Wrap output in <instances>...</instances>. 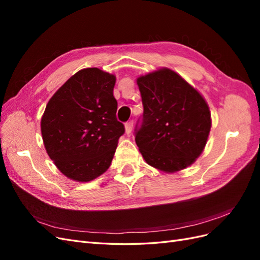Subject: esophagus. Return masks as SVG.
<instances>
[{
	"instance_id": "obj_1",
	"label": "esophagus",
	"mask_w": 260,
	"mask_h": 260,
	"mask_svg": "<svg viewBox=\"0 0 260 260\" xmlns=\"http://www.w3.org/2000/svg\"><path fill=\"white\" fill-rule=\"evenodd\" d=\"M124 128H125V133H127V135H130L131 131H132V128H133V121L130 120L128 122H125Z\"/></svg>"
}]
</instances>
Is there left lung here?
I'll list each match as a JSON object with an SVG mask.
<instances>
[{
	"label": "left lung",
	"instance_id": "obj_1",
	"mask_svg": "<svg viewBox=\"0 0 260 260\" xmlns=\"http://www.w3.org/2000/svg\"><path fill=\"white\" fill-rule=\"evenodd\" d=\"M143 104L136 143L145 161L165 172L192 165L211 128L206 101L182 77L161 68L137 79Z\"/></svg>",
	"mask_w": 260,
	"mask_h": 260
}]
</instances>
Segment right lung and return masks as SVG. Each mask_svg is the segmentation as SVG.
I'll use <instances>...</instances> for the list:
<instances>
[{"instance_id":"right-lung-1","label":"right lung","mask_w":260,"mask_h":260,"mask_svg":"<svg viewBox=\"0 0 260 260\" xmlns=\"http://www.w3.org/2000/svg\"><path fill=\"white\" fill-rule=\"evenodd\" d=\"M116 77L99 68L76 73L55 92L41 119L46 153L61 174L79 182L109 168L124 133L117 120Z\"/></svg>"}]
</instances>
